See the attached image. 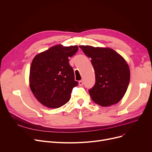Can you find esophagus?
<instances>
[{
    "label": "esophagus",
    "mask_w": 152,
    "mask_h": 152,
    "mask_svg": "<svg viewBox=\"0 0 152 152\" xmlns=\"http://www.w3.org/2000/svg\"><path fill=\"white\" fill-rule=\"evenodd\" d=\"M79 86H83V80H80L79 81Z\"/></svg>",
    "instance_id": "1"
}]
</instances>
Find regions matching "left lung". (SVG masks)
Listing matches in <instances>:
<instances>
[{"instance_id": "1", "label": "left lung", "mask_w": 152, "mask_h": 152, "mask_svg": "<svg viewBox=\"0 0 152 152\" xmlns=\"http://www.w3.org/2000/svg\"><path fill=\"white\" fill-rule=\"evenodd\" d=\"M91 58L95 75V85L89 90L93 101L102 107L116 104L124 95L130 81L128 65L121 56L110 48L79 45Z\"/></svg>"}]
</instances>
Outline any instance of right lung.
<instances>
[{
  "mask_svg": "<svg viewBox=\"0 0 152 152\" xmlns=\"http://www.w3.org/2000/svg\"><path fill=\"white\" fill-rule=\"evenodd\" d=\"M78 50L77 45H57L34 58L30 68L29 83L37 100L48 108H59L69 100L75 80L74 71L69 63Z\"/></svg>",
  "mask_w": 152,
  "mask_h": 152,
  "instance_id": "add662e5",
  "label": "right lung"
}]
</instances>
